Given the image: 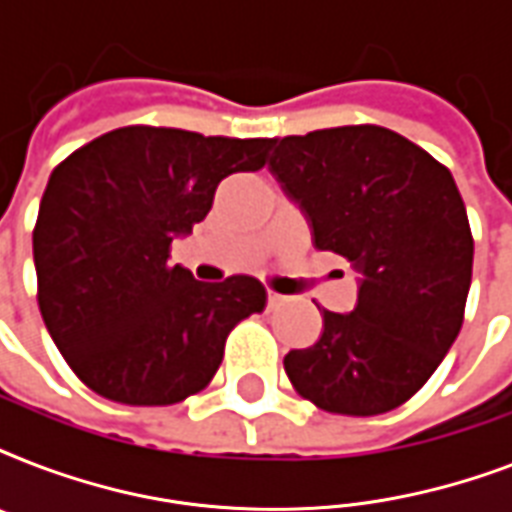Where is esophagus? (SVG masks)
<instances>
[{
	"instance_id": "1",
	"label": "esophagus",
	"mask_w": 512,
	"mask_h": 512,
	"mask_svg": "<svg viewBox=\"0 0 512 512\" xmlns=\"http://www.w3.org/2000/svg\"><path fill=\"white\" fill-rule=\"evenodd\" d=\"M287 303V297L284 295H279V292H268V308H281V305Z\"/></svg>"
}]
</instances>
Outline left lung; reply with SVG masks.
I'll return each instance as SVG.
<instances>
[{
    "label": "left lung",
    "instance_id": "left-lung-1",
    "mask_svg": "<svg viewBox=\"0 0 512 512\" xmlns=\"http://www.w3.org/2000/svg\"><path fill=\"white\" fill-rule=\"evenodd\" d=\"M268 148V170L311 225L313 247L358 273L356 308L321 313L319 340L284 356L289 380L324 412H390L460 335L473 236L452 172L374 124L289 135Z\"/></svg>",
    "mask_w": 512,
    "mask_h": 512
}]
</instances>
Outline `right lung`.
<instances>
[{
	"instance_id": "1",
	"label": "right lung",
	"mask_w": 512,
	"mask_h": 512,
	"mask_svg": "<svg viewBox=\"0 0 512 512\" xmlns=\"http://www.w3.org/2000/svg\"><path fill=\"white\" fill-rule=\"evenodd\" d=\"M271 140L170 127L106 132L58 164L34 228L44 327L103 398L167 406L199 393L225 337L265 308L252 276L207 284L170 265V244L212 209L233 172H257Z\"/></svg>"
}]
</instances>
